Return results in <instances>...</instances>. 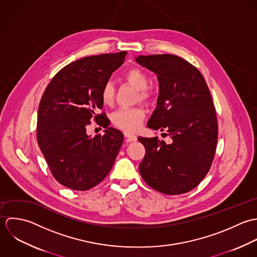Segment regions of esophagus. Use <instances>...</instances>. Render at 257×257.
<instances>
[{
  "mask_svg": "<svg viewBox=\"0 0 257 257\" xmlns=\"http://www.w3.org/2000/svg\"><path fill=\"white\" fill-rule=\"evenodd\" d=\"M124 136H125L127 142H135L137 140V136L132 133H129V132H124Z\"/></svg>",
  "mask_w": 257,
  "mask_h": 257,
  "instance_id": "34e87169",
  "label": "esophagus"
}]
</instances>
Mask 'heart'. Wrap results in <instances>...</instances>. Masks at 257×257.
Masks as SVG:
<instances>
[{"label": "heart", "mask_w": 257, "mask_h": 257, "mask_svg": "<svg viewBox=\"0 0 257 257\" xmlns=\"http://www.w3.org/2000/svg\"><path fill=\"white\" fill-rule=\"evenodd\" d=\"M123 77L131 85L138 89V98L146 101L151 97L148 90L150 79L145 71L140 68H131L125 71ZM100 98L104 105L110 106L113 104L115 98V86L112 81L108 80L103 84L100 91ZM145 116L146 112L141 107L121 108L112 115V122L115 127L121 130L135 132L141 127Z\"/></svg>", "instance_id": "obj_1"}]
</instances>
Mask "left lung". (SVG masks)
I'll return each mask as SVG.
<instances>
[{"label":"left lung","mask_w":257,"mask_h":257,"mask_svg":"<svg viewBox=\"0 0 257 257\" xmlns=\"http://www.w3.org/2000/svg\"><path fill=\"white\" fill-rule=\"evenodd\" d=\"M136 61L157 74L160 92L148 127L167 131L158 137H138L146 154L139 171L148 186L166 195L195 189L209 171L216 149L215 108L205 78L197 67L174 54L139 55Z\"/></svg>","instance_id":"1"}]
</instances>
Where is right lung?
Returning <instances> with one entry per match:
<instances>
[{
    "label": "right lung",
    "mask_w": 257,
    "mask_h": 257,
    "mask_svg": "<svg viewBox=\"0 0 257 257\" xmlns=\"http://www.w3.org/2000/svg\"><path fill=\"white\" fill-rule=\"evenodd\" d=\"M126 52L103 53L75 60L61 68L47 86L38 111L37 138L54 179L75 191L98 185L110 172L123 143V134L107 128L109 119L98 113L100 91ZM94 119L106 127L90 138L86 128Z\"/></svg>",
    "instance_id": "1"
}]
</instances>
